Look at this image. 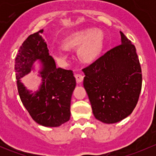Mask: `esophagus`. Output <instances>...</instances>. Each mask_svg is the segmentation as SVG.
Wrapping results in <instances>:
<instances>
[{"label": "esophagus", "instance_id": "obj_1", "mask_svg": "<svg viewBox=\"0 0 156 156\" xmlns=\"http://www.w3.org/2000/svg\"><path fill=\"white\" fill-rule=\"evenodd\" d=\"M75 79H76L77 83H81V81H83V79H84V76L81 75V74H75Z\"/></svg>", "mask_w": 156, "mask_h": 156}]
</instances>
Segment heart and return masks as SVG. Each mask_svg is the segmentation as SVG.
I'll return each instance as SVG.
<instances>
[{
    "instance_id": "b5f03b06",
    "label": "heart",
    "mask_w": 156,
    "mask_h": 156,
    "mask_svg": "<svg viewBox=\"0 0 156 156\" xmlns=\"http://www.w3.org/2000/svg\"><path fill=\"white\" fill-rule=\"evenodd\" d=\"M103 37L101 33L94 32V30L87 29L78 31L71 34L64 43L69 48L80 46L78 56L84 62H92L97 58L103 48ZM65 46L53 47L51 53L53 57L59 62H64L68 57V49Z\"/></svg>"
}]
</instances>
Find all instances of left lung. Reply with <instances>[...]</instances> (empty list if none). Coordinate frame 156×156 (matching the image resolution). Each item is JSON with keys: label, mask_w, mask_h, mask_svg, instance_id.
I'll return each mask as SVG.
<instances>
[{"label": "left lung", "mask_w": 156, "mask_h": 156, "mask_svg": "<svg viewBox=\"0 0 156 156\" xmlns=\"http://www.w3.org/2000/svg\"><path fill=\"white\" fill-rule=\"evenodd\" d=\"M122 44L83 69L84 87L97 120L113 124L127 117L137 104L142 72L136 48L120 31Z\"/></svg>", "instance_id": "obj_1"}]
</instances>
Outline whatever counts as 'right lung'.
Listing matches in <instances>:
<instances>
[{"mask_svg": "<svg viewBox=\"0 0 156 156\" xmlns=\"http://www.w3.org/2000/svg\"><path fill=\"white\" fill-rule=\"evenodd\" d=\"M43 31L30 34L20 46L15 59L16 78L20 100L33 120L42 126L59 127L70 119L71 98L76 81L72 70L56 68L41 35ZM37 59L43 65L42 84L39 91L30 94L20 78L29 73Z\"/></svg>", "mask_w": 156, "mask_h": 156, "instance_id": "1", "label": "right lung"}]
</instances>
